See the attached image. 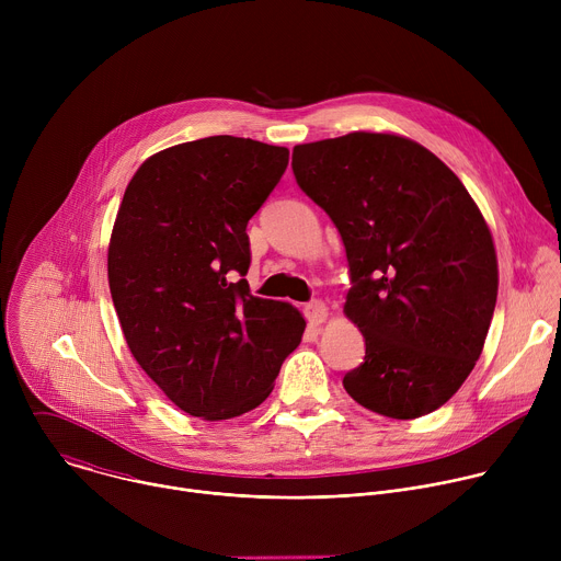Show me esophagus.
I'll return each instance as SVG.
<instances>
[{
	"instance_id": "esophagus-1",
	"label": "esophagus",
	"mask_w": 561,
	"mask_h": 561,
	"mask_svg": "<svg viewBox=\"0 0 561 561\" xmlns=\"http://www.w3.org/2000/svg\"><path fill=\"white\" fill-rule=\"evenodd\" d=\"M304 314H306V319H308V322H310L312 327H319V324H324V322H327L329 308H327V304H324V301L312 299V301H308V304L304 306Z\"/></svg>"
}]
</instances>
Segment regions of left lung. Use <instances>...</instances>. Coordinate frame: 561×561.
Here are the masks:
<instances>
[{"label":"left lung","instance_id":"8db88e82","mask_svg":"<svg viewBox=\"0 0 561 561\" xmlns=\"http://www.w3.org/2000/svg\"><path fill=\"white\" fill-rule=\"evenodd\" d=\"M293 173L346 249L344 312L366 340L346 392L392 420L437 411L482 355L497 301L482 213L439 157L388 133L299 144Z\"/></svg>","mask_w":561,"mask_h":561}]
</instances>
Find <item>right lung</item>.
<instances>
[{"mask_svg": "<svg viewBox=\"0 0 561 561\" xmlns=\"http://www.w3.org/2000/svg\"><path fill=\"white\" fill-rule=\"evenodd\" d=\"M288 148L215 135L148 157L108 247V284L144 373L193 417L257 409L306 329L297 308L251 295L249 219Z\"/></svg>", "mask_w": 561, "mask_h": 561, "instance_id": "right-lung-1", "label": "right lung"}]
</instances>
